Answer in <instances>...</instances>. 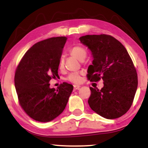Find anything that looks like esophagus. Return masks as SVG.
Segmentation results:
<instances>
[{
	"instance_id": "obj_1",
	"label": "esophagus",
	"mask_w": 148,
	"mask_h": 148,
	"mask_svg": "<svg viewBox=\"0 0 148 148\" xmlns=\"http://www.w3.org/2000/svg\"><path fill=\"white\" fill-rule=\"evenodd\" d=\"M79 88H80V86H78V85H74V86H73V90H79Z\"/></svg>"
}]
</instances>
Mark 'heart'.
I'll return each mask as SVG.
<instances>
[{"label":"heart","mask_w":148,"mask_h":148,"mask_svg":"<svg viewBox=\"0 0 148 148\" xmlns=\"http://www.w3.org/2000/svg\"><path fill=\"white\" fill-rule=\"evenodd\" d=\"M69 53L71 56H75L80 61H83L86 58L87 51L86 48L83 47L82 46L77 45L73 47L71 49L69 50ZM64 67V58L61 57L60 58L59 62H58V68L59 69H62ZM81 75L82 73L80 72H75L70 73L66 77V80L69 82L74 83V84H79L80 83L81 80H82V77H81Z\"/></svg>","instance_id":"heart-1"}]
</instances>
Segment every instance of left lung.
Segmentation results:
<instances>
[{
  "label": "left lung",
  "mask_w": 148,
  "mask_h": 148,
  "mask_svg": "<svg viewBox=\"0 0 148 148\" xmlns=\"http://www.w3.org/2000/svg\"><path fill=\"white\" fill-rule=\"evenodd\" d=\"M79 40L90 50L94 58L88 66V79L104 81L100 90L90 88V108L105 119L121 117L132 105L138 84L136 69L128 52L119 40L106 34L86 35Z\"/></svg>",
  "instance_id": "8db88e82"
}]
</instances>
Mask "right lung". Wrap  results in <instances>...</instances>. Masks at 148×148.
<instances>
[{
    "instance_id": "add662e5",
    "label": "right lung",
    "mask_w": 148,
    "mask_h": 148,
    "mask_svg": "<svg viewBox=\"0 0 148 148\" xmlns=\"http://www.w3.org/2000/svg\"><path fill=\"white\" fill-rule=\"evenodd\" d=\"M66 37L38 42L26 52L15 75L19 104L26 114L39 122L54 120L63 112L73 86L64 82L55 90L50 88L52 78L58 77V62Z\"/></svg>"
}]
</instances>
